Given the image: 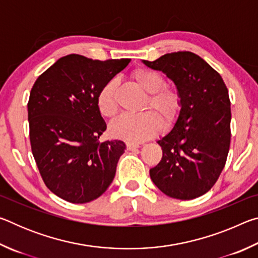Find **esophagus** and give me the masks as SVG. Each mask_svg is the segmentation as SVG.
Returning <instances> with one entry per match:
<instances>
[{
	"label": "esophagus",
	"mask_w": 258,
	"mask_h": 258,
	"mask_svg": "<svg viewBox=\"0 0 258 258\" xmlns=\"http://www.w3.org/2000/svg\"><path fill=\"white\" fill-rule=\"evenodd\" d=\"M139 147L140 146L137 145V143H130V142L126 143V149L127 150H135V149H138Z\"/></svg>",
	"instance_id": "34e87169"
}]
</instances>
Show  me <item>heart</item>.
<instances>
[{
    "mask_svg": "<svg viewBox=\"0 0 258 258\" xmlns=\"http://www.w3.org/2000/svg\"><path fill=\"white\" fill-rule=\"evenodd\" d=\"M131 77L140 89L148 93L140 115L121 116L109 126L113 138L131 143L146 141L156 137L164 128H172L182 112L183 100L180 90L174 85L165 84V78L159 73L148 68H137ZM118 81L111 78L104 83L97 94V106L100 113L113 118L118 113L117 100Z\"/></svg>",
    "mask_w": 258,
    "mask_h": 258,
    "instance_id": "heart-1",
    "label": "heart"
}]
</instances>
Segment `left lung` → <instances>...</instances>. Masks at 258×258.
Returning a JSON list of instances; mask_svg holds the SVG:
<instances>
[{"label": "left lung", "instance_id": "obj_1", "mask_svg": "<svg viewBox=\"0 0 258 258\" xmlns=\"http://www.w3.org/2000/svg\"><path fill=\"white\" fill-rule=\"evenodd\" d=\"M175 83L182 112L171 132L158 141L159 164L150 169L157 187L172 198L189 200L206 194L223 171L231 142V107L223 78L199 55L178 51L143 60Z\"/></svg>", "mask_w": 258, "mask_h": 258}]
</instances>
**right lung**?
<instances>
[{
    "label": "right lung",
    "instance_id": "add662e5",
    "mask_svg": "<svg viewBox=\"0 0 258 258\" xmlns=\"http://www.w3.org/2000/svg\"><path fill=\"white\" fill-rule=\"evenodd\" d=\"M130 61L68 54L34 83L27 104L30 147L43 182L66 202H92L115 177L126 148L120 140L100 141L107 124L97 94Z\"/></svg>",
    "mask_w": 258,
    "mask_h": 258
}]
</instances>
